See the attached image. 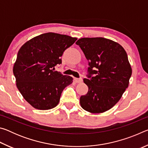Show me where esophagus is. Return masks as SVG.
I'll return each instance as SVG.
<instances>
[{
    "label": "esophagus",
    "mask_w": 148,
    "mask_h": 148,
    "mask_svg": "<svg viewBox=\"0 0 148 148\" xmlns=\"http://www.w3.org/2000/svg\"><path fill=\"white\" fill-rule=\"evenodd\" d=\"M74 79V81L76 82V83H81V82H83V79H82V78H76V77H75Z\"/></svg>",
    "instance_id": "obj_1"
}]
</instances>
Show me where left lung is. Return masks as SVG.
<instances>
[{"label":"left lung","instance_id":"obj_1","mask_svg":"<svg viewBox=\"0 0 148 148\" xmlns=\"http://www.w3.org/2000/svg\"><path fill=\"white\" fill-rule=\"evenodd\" d=\"M76 44L89 66L84 79L88 92L80 97V105L90 113H102L119 101L129 86L132 69L127 54L121 45L102 37L82 38Z\"/></svg>","mask_w":148,"mask_h":148}]
</instances>
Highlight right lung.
Returning a JSON list of instances; mask_svg holds the SVG:
<instances>
[{
    "label": "right lung",
    "instance_id": "add662e5",
    "mask_svg": "<svg viewBox=\"0 0 148 148\" xmlns=\"http://www.w3.org/2000/svg\"><path fill=\"white\" fill-rule=\"evenodd\" d=\"M76 38L54 32L42 34L19 49L13 72L22 96L34 108L46 110L59 104L63 89L73 78L55 71L61 57Z\"/></svg>",
    "mask_w": 148,
    "mask_h": 148
}]
</instances>
